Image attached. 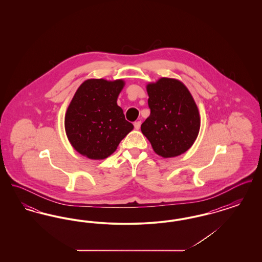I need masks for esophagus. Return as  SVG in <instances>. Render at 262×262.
<instances>
[{"mask_svg": "<svg viewBox=\"0 0 262 262\" xmlns=\"http://www.w3.org/2000/svg\"><path fill=\"white\" fill-rule=\"evenodd\" d=\"M135 127H136V129H139L140 128V125H141V122L140 121H137V122H135Z\"/></svg>", "mask_w": 262, "mask_h": 262, "instance_id": "obj_1", "label": "esophagus"}]
</instances>
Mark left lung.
I'll return each mask as SVG.
<instances>
[{
    "label": "left lung",
    "mask_w": 262,
    "mask_h": 262,
    "mask_svg": "<svg viewBox=\"0 0 262 262\" xmlns=\"http://www.w3.org/2000/svg\"><path fill=\"white\" fill-rule=\"evenodd\" d=\"M150 116L141 132L153 150L164 158L185 153L199 136L198 106L187 86L178 79L162 77L146 86Z\"/></svg>",
    "instance_id": "left-lung-1"
}]
</instances>
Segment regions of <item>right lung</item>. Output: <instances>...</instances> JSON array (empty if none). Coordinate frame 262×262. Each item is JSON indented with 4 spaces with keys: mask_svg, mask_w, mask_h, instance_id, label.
<instances>
[{
    "mask_svg": "<svg viewBox=\"0 0 262 262\" xmlns=\"http://www.w3.org/2000/svg\"><path fill=\"white\" fill-rule=\"evenodd\" d=\"M125 81L88 79L78 88L64 117L66 134L78 153L93 160L113 154L133 130L117 99Z\"/></svg>",
    "mask_w": 262,
    "mask_h": 262,
    "instance_id": "right-lung-1",
    "label": "right lung"
}]
</instances>
